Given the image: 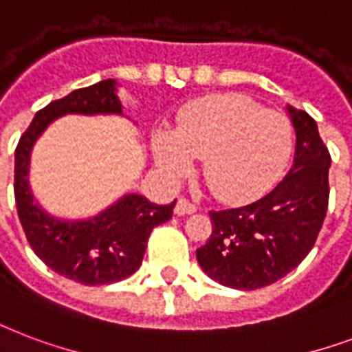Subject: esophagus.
Segmentation results:
<instances>
[{"label":"esophagus","mask_w":352,"mask_h":352,"mask_svg":"<svg viewBox=\"0 0 352 352\" xmlns=\"http://www.w3.org/2000/svg\"><path fill=\"white\" fill-rule=\"evenodd\" d=\"M197 210L195 205H192L188 199H179L175 205V214L177 216H186V214H194Z\"/></svg>","instance_id":"1"}]
</instances>
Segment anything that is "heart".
Instances as JSON below:
<instances>
[{
	"label": "heart",
	"mask_w": 352,
	"mask_h": 352,
	"mask_svg": "<svg viewBox=\"0 0 352 352\" xmlns=\"http://www.w3.org/2000/svg\"><path fill=\"white\" fill-rule=\"evenodd\" d=\"M294 147L284 114L241 94L210 96L181 112L175 131L158 129L153 157L168 179H182L203 158L206 186L225 203L256 199L277 181Z\"/></svg>",
	"instance_id": "b5f03b06"
}]
</instances>
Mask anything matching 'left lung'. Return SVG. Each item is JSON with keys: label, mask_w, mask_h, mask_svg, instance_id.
Masks as SVG:
<instances>
[{"label": "left lung", "mask_w": 352, "mask_h": 352, "mask_svg": "<svg viewBox=\"0 0 352 352\" xmlns=\"http://www.w3.org/2000/svg\"><path fill=\"white\" fill-rule=\"evenodd\" d=\"M286 111L295 129L289 173L251 205L212 210V234L197 249L201 270L229 288L258 289L286 277L310 253L325 221L331 155L314 118L292 104Z\"/></svg>", "instance_id": "8db88e82"}]
</instances>
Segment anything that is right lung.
<instances>
[{
    "instance_id": "obj_1",
    "label": "right lung",
    "mask_w": 352,
    "mask_h": 352,
    "mask_svg": "<svg viewBox=\"0 0 352 352\" xmlns=\"http://www.w3.org/2000/svg\"><path fill=\"white\" fill-rule=\"evenodd\" d=\"M66 114L123 116L118 82L99 80L36 112L14 153V197L20 223L36 256L55 273L85 286L118 283L140 267L151 230L171 218L175 201L155 205L140 194H125L85 219H63L44 210L29 184L31 153L50 123Z\"/></svg>"
}]
</instances>
